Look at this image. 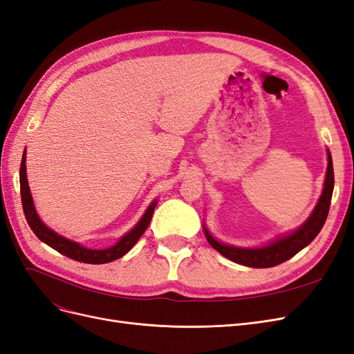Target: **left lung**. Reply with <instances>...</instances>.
Wrapping results in <instances>:
<instances>
[{
    "instance_id": "left-lung-1",
    "label": "left lung",
    "mask_w": 354,
    "mask_h": 354,
    "mask_svg": "<svg viewBox=\"0 0 354 354\" xmlns=\"http://www.w3.org/2000/svg\"><path fill=\"white\" fill-rule=\"evenodd\" d=\"M332 192H334V167H332L330 152L328 151V167L322 195H320L313 212L298 229L282 234L264 246H257V248H242V246L223 243L212 236L205 224H202L203 233L214 250L234 263L246 267H257V269L273 267L291 259L317 236L328 217Z\"/></svg>"
}]
</instances>
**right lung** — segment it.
I'll use <instances>...</instances> for the list:
<instances>
[{
  "label": "right lung",
  "mask_w": 354,
  "mask_h": 354,
  "mask_svg": "<svg viewBox=\"0 0 354 354\" xmlns=\"http://www.w3.org/2000/svg\"><path fill=\"white\" fill-rule=\"evenodd\" d=\"M20 195H22V205H24L26 221L29 224V227L32 229V232L37 234V238L44 243H47L48 246H51L53 250H56L57 252L69 257V259L81 261V263H87V264H104L124 257L133 248L136 242L142 238V234L145 233L149 223L152 220L155 207L158 205V199L152 201L151 205H149L147 209L145 211L142 218L136 223V226L130 232H127L124 236H121L120 241H118L115 245L103 250H93L81 245L80 242H75L65 236H62V234L56 233L55 230L50 229L47 224L42 223L35 209L34 199H32V194L28 185L26 151L24 152L22 164H20Z\"/></svg>",
  "instance_id": "1"
}]
</instances>
